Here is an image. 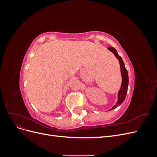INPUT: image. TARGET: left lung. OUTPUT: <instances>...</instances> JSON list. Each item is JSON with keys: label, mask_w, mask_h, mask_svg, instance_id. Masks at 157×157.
I'll list each match as a JSON object with an SVG mask.
<instances>
[{"label": "left lung", "mask_w": 157, "mask_h": 157, "mask_svg": "<svg viewBox=\"0 0 157 157\" xmlns=\"http://www.w3.org/2000/svg\"><path fill=\"white\" fill-rule=\"evenodd\" d=\"M108 49L111 51L113 53L115 54L116 56V58L119 61L120 63V66H121V75H122V85L121 89L118 92V101L117 102L116 105H114L111 110H113V109H115L118 106H119L120 105L123 103V101H124V99L126 96V94L128 91V71L127 69L125 67V65L124 63V61H122L121 57L118 54L117 50L115 48H113V47H109Z\"/></svg>", "instance_id": "left-lung-1"}]
</instances>
